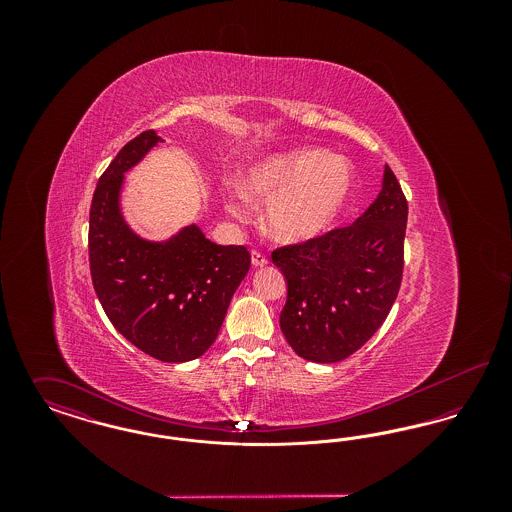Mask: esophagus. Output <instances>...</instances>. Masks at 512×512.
<instances>
[{
	"label": "esophagus",
	"mask_w": 512,
	"mask_h": 512,
	"mask_svg": "<svg viewBox=\"0 0 512 512\" xmlns=\"http://www.w3.org/2000/svg\"><path fill=\"white\" fill-rule=\"evenodd\" d=\"M251 263H253V267H265V265H268V257L265 253L253 249L251 251Z\"/></svg>",
	"instance_id": "obj_1"
}]
</instances>
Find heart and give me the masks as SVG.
<instances>
[{
    "label": "heart",
    "instance_id": "heart-1",
    "mask_svg": "<svg viewBox=\"0 0 512 512\" xmlns=\"http://www.w3.org/2000/svg\"><path fill=\"white\" fill-rule=\"evenodd\" d=\"M353 186V165L322 147H293L268 155L242 176L245 197L268 203L270 234L290 244L313 240L330 230L349 205ZM245 197L226 195L232 217H249Z\"/></svg>",
    "mask_w": 512,
    "mask_h": 512
}]
</instances>
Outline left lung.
I'll return each mask as SVG.
<instances>
[{
    "label": "left lung",
    "instance_id": "8db88e82",
    "mask_svg": "<svg viewBox=\"0 0 512 512\" xmlns=\"http://www.w3.org/2000/svg\"><path fill=\"white\" fill-rule=\"evenodd\" d=\"M407 215L405 194L386 165L382 192L363 217L272 251L288 282L280 328L299 357L338 363L384 324L403 278Z\"/></svg>",
    "mask_w": 512,
    "mask_h": 512
}]
</instances>
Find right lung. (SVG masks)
I'll return each instance as SVG.
<instances>
[{
  "mask_svg": "<svg viewBox=\"0 0 512 512\" xmlns=\"http://www.w3.org/2000/svg\"><path fill=\"white\" fill-rule=\"evenodd\" d=\"M159 142L155 130L142 132L101 174L90 207V272L105 315L126 340L163 363H186L217 340L251 255L244 245L207 240L195 224L167 242H147L128 228L119 207L124 172Z\"/></svg>",
  "mask_w": 512,
  "mask_h": 512,
  "instance_id": "obj_1",
  "label": "right lung"
}]
</instances>
